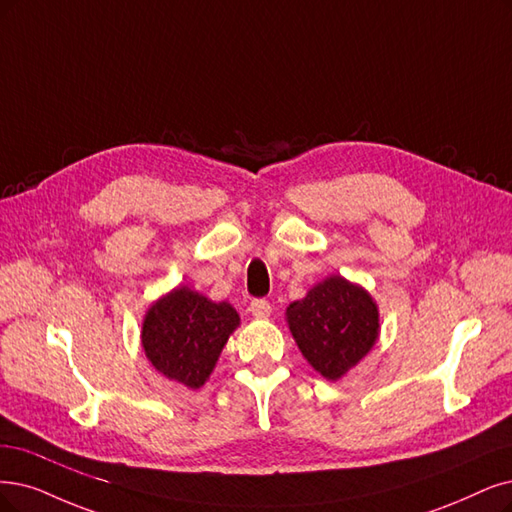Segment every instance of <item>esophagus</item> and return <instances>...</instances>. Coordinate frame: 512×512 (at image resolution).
Segmentation results:
<instances>
[{
  "label": "esophagus",
  "mask_w": 512,
  "mask_h": 512,
  "mask_svg": "<svg viewBox=\"0 0 512 512\" xmlns=\"http://www.w3.org/2000/svg\"><path fill=\"white\" fill-rule=\"evenodd\" d=\"M249 310L255 318H268L272 314V304L268 299H253Z\"/></svg>",
  "instance_id": "1"
}]
</instances>
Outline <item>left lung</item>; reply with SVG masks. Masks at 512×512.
I'll list each match as a JSON object with an SVG mask.
<instances>
[{
  "instance_id": "1",
  "label": "left lung",
  "mask_w": 512,
  "mask_h": 512,
  "mask_svg": "<svg viewBox=\"0 0 512 512\" xmlns=\"http://www.w3.org/2000/svg\"><path fill=\"white\" fill-rule=\"evenodd\" d=\"M289 329L308 363L339 380L373 348L380 329L371 295L342 276L320 282L287 308Z\"/></svg>"
}]
</instances>
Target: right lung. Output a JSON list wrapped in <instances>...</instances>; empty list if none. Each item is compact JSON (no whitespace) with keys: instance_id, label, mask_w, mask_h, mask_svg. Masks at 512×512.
I'll list each match as a JSON object with an SVG mask.
<instances>
[{"instance_id":"obj_1","label":"right lung","mask_w":512,"mask_h":512,"mask_svg":"<svg viewBox=\"0 0 512 512\" xmlns=\"http://www.w3.org/2000/svg\"><path fill=\"white\" fill-rule=\"evenodd\" d=\"M238 323L230 304L179 287L149 308L141 339L151 365L168 380L200 388Z\"/></svg>"}]
</instances>
